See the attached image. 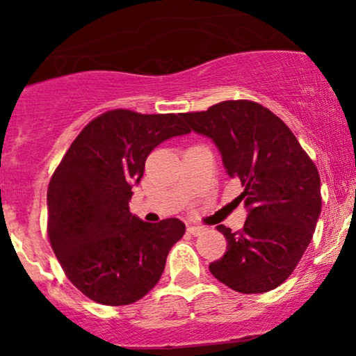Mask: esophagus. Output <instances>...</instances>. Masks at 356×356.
Listing matches in <instances>:
<instances>
[{"instance_id": "1", "label": "esophagus", "mask_w": 356, "mask_h": 356, "mask_svg": "<svg viewBox=\"0 0 356 356\" xmlns=\"http://www.w3.org/2000/svg\"><path fill=\"white\" fill-rule=\"evenodd\" d=\"M188 232L191 233V235H194V236H199V235H202L204 232H206V228L204 227H194V225H191L188 228Z\"/></svg>"}]
</instances>
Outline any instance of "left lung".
<instances>
[{
	"label": "left lung",
	"mask_w": 356,
	"mask_h": 356,
	"mask_svg": "<svg viewBox=\"0 0 356 356\" xmlns=\"http://www.w3.org/2000/svg\"><path fill=\"white\" fill-rule=\"evenodd\" d=\"M191 129L211 138L248 217L241 230H217L227 251L209 270L240 293H264L291 275L313 238L321 206V178L289 126L251 100H225L206 111L183 113Z\"/></svg>",
	"instance_id": "1"
}]
</instances>
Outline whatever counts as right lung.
<instances>
[{"label": "right lung", "instance_id": "right-lung-1", "mask_svg": "<svg viewBox=\"0 0 356 356\" xmlns=\"http://www.w3.org/2000/svg\"><path fill=\"white\" fill-rule=\"evenodd\" d=\"M183 113L105 111L86 124L51 175L48 240L71 284L106 306L131 305L163 274L184 223H145L129 212L134 183L160 143L188 134Z\"/></svg>", "mask_w": 356, "mask_h": 356}]
</instances>
